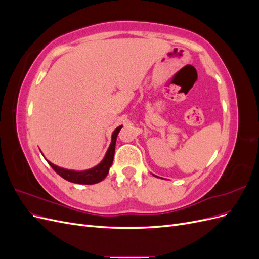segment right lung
I'll list each match as a JSON object with an SVG mask.
<instances>
[{"instance_id": "right-lung-1", "label": "right lung", "mask_w": 259, "mask_h": 259, "mask_svg": "<svg viewBox=\"0 0 259 259\" xmlns=\"http://www.w3.org/2000/svg\"><path fill=\"white\" fill-rule=\"evenodd\" d=\"M123 126L120 125L119 127H116L111 136V144L109 146L108 150L106 152L105 158L103 159L98 165L94 166L90 169L86 170H73V169H67V168H62L57 165H55L52 162L48 161L52 168L56 171V173L61 176L64 179L68 180L70 183H74V184H81V185H93V184H97L101 180H104L106 176L109 173V168L111 167L112 162H113V156H114V150H115V143H116V137L117 134H119L120 130Z\"/></svg>"}]
</instances>
